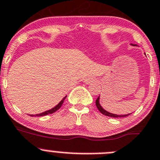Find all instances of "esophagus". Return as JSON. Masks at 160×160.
Returning <instances> with one entry per match:
<instances>
[{
	"mask_svg": "<svg viewBox=\"0 0 160 160\" xmlns=\"http://www.w3.org/2000/svg\"><path fill=\"white\" fill-rule=\"evenodd\" d=\"M93 81L94 80L92 78H87L85 79L84 82L86 83V84H89V83H91L92 82H93Z\"/></svg>",
	"mask_w": 160,
	"mask_h": 160,
	"instance_id": "obj_1",
	"label": "esophagus"
}]
</instances>
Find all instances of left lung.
Masks as SVG:
<instances>
[{
  "label": "left lung",
  "mask_w": 160,
  "mask_h": 160,
  "mask_svg": "<svg viewBox=\"0 0 160 160\" xmlns=\"http://www.w3.org/2000/svg\"><path fill=\"white\" fill-rule=\"evenodd\" d=\"M99 97H97V99L96 100V105H97V108H98V110L100 111V112H101L103 115H107V116H110V117H113V118H122V117H126V116H128L129 115H130V114H128V115H115V114H112L110 113V112H108L107 111H105L104 109L102 108L101 106L100 105V104H99Z\"/></svg>",
  "instance_id": "left-lung-1"
}]
</instances>
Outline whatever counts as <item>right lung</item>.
Instances as JSON below:
<instances>
[{
    "mask_svg": "<svg viewBox=\"0 0 160 160\" xmlns=\"http://www.w3.org/2000/svg\"><path fill=\"white\" fill-rule=\"evenodd\" d=\"M66 97H67V96L65 97H63V100H62L61 101H60V103H59V104L56 106V107L50 109V110H48V111H46V112H43V113L37 114V115H30V116H44V115H49V114L54 113L55 112H56V111L59 110V109L60 108V107H61L62 104H63V101H64V100H65V98H66Z\"/></svg>",
    "mask_w": 160,
    "mask_h": 160,
    "instance_id": "add662e5",
    "label": "right lung"
}]
</instances>
